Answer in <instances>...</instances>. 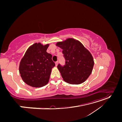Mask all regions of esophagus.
<instances>
[{
	"label": "esophagus",
	"mask_w": 122,
	"mask_h": 122,
	"mask_svg": "<svg viewBox=\"0 0 122 122\" xmlns=\"http://www.w3.org/2000/svg\"><path fill=\"white\" fill-rule=\"evenodd\" d=\"M58 61H57L55 62V66H57V65H58Z\"/></svg>",
	"instance_id": "34e87169"
}]
</instances>
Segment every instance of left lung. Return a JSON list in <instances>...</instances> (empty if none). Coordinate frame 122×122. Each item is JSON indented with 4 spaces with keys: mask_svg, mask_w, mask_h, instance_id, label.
<instances>
[{
    "mask_svg": "<svg viewBox=\"0 0 122 122\" xmlns=\"http://www.w3.org/2000/svg\"><path fill=\"white\" fill-rule=\"evenodd\" d=\"M56 46L62 50L65 64H59L57 68L64 80L72 84L84 82L92 73L94 61L93 56L81 43L72 38L58 42Z\"/></svg>",
    "mask_w": 122,
    "mask_h": 122,
    "instance_id": "1",
    "label": "left lung"
}]
</instances>
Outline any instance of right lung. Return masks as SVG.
<instances>
[{"mask_svg": "<svg viewBox=\"0 0 122 122\" xmlns=\"http://www.w3.org/2000/svg\"><path fill=\"white\" fill-rule=\"evenodd\" d=\"M49 44L35 43L28 48L19 65V73L23 81L35 87L45 86L49 81L52 68L55 66L52 55L46 50Z\"/></svg>", "mask_w": 122, "mask_h": 122, "instance_id": "right-lung-1", "label": "right lung"}]
</instances>
